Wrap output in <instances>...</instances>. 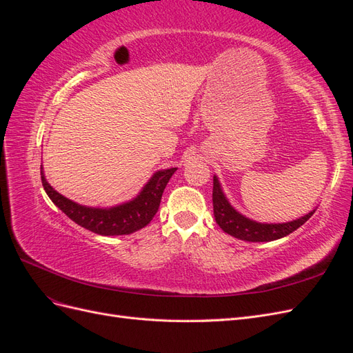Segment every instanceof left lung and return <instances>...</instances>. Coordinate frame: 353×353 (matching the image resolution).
Masks as SVG:
<instances>
[{"instance_id": "obj_1", "label": "left lung", "mask_w": 353, "mask_h": 353, "mask_svg": "<svg viewBox=\"0 0 353 353\" xmlns=\"http://www.w3.org/2000/svg\"><path fill=\"white\" fill-rule=\"evenodd\" d=\"M212 200L213 215H215L218 225L227 234H230V236L244 241H272L285 237L288 234L296 231L299 227H302L315 212L312 210L302 218L285 223H261L252 221L243 216L241 213H239L230 205L227 197L222 193V188L216 176H213Z\"/></svg>"}]
</instances>
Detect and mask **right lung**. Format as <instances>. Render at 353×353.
<instances>
[{
	"mask_svg": "<svg viewBox=\"0 0 353 353\" xmlns=\"http://www.w3.org/2000/svg\"><path fill=\"white\" fill-rule=\"evenodd\" d=\"M176 168L159 170L148 181L143 191L134 200L110 209L81 206L59 194L44 176L41 168V181L51 201L78 225L100 236H125L144 228L154 218L162 200L163 190Z\"/></svg>",
	"mask_w": 353,
	"mask_h": 353,
	"instance_id": "add662e5",
	"label": "right lung"
}]
</instances>
